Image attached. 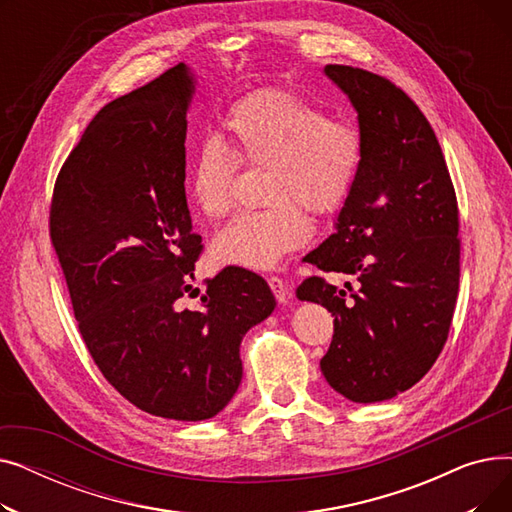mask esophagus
<instances>
[{
	"label": "esophagus",
	"instance_id": "34e87169",
	"mask_svg": "<svg viewBox=\"0 0 512 512\" xmlns=\"http://www.w3.org/2000/svg\"><path fill=\"white\" fill-rule=\"evenodd\" d=\"M267 284H270V288H272V292H274V297H276V301H278L280 305H286V303L292 299V294H290V290H288V286H286V282H284L282 278L272 276L270 280H267Z\"/></svg>",
	"mask_w": 512,
	"mask_h": 512
}]
</instances>
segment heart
<instances>
[{"instance_id":"b5f03b06","label":"heart","mask_w":512,"mask_h":512,"mask_svg":"<svg viewBox=\"0 0 512 512\" xmlns=\"http://www.w3.org/2000/svg\"><path fill=\"white\" fill-rule=\"evenodd\" d=\"M224 128L240 164L267 170V207L236 215L215 234L211 261L272 270L313 232L303 207L328 215L351 193L363 159L361 132L351 122L326 118L319 107L282 89L257 91L236 101ZM231 156L222 141L209 137L188 159L186 195L203 218H224L234 205L236 161Z\"/></svg>"}]
</instances>
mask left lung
Instances as JSON below:
<instances>
[{"label": "left lung", "instance_id": "left-lung-1", "mask_svg": "<svg viewBox=\"0 0 512 512\" xmlns=\"http://www.w3.org/2000/svg\"><path fill=\"white\" fill-rule=\"evenodd\" d=\"M324 74L355 107L363 159L336 232L305 259L355 276L359 290L346 299L313 276L297 297L334 315L324 378L367 405L415 386L442 353L459 294V207L436 132L405 91L361 68Z\"/></svg>", "mask_w": 512, "mask_h": 512}]
</instances>
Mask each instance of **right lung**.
<instances>
[{
  "mask_svg": "<svg viewBox=\"0 0 512 512\" xmlns=\"http://www.w3.org/2000/svg\"><path fill=\"white\" fill-rule=\"evenodd\" d=\"M195 74L178 64L107 103L58 174L49 234L74 317L105 380L155 417L218 415L242 380L240 342L270 317L267 282L240 267L191 286L201 236L186 205V112Z\"/></svg>",
  "mask_w": 512,
  "mask_h": 512,
  "instance_id": "1",
  "label": "right lung"
}]
</instances>
